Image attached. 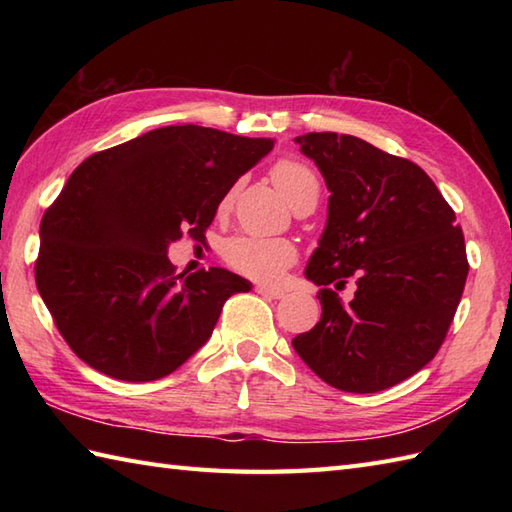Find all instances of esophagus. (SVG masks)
<instances>
[{
  "label": "esophagus",
  "instance_id": "obj_1",
  "mask_svg": "<svg viewBox=\"0 0 512 512\" xmlns=\"http://www.w3.org/2000/svg\"><path fill=\"white\" fill-rule=\"evenodd\" d=\"M255 290L259 292V295H264V297H268V299H281V297H284V290L275 288V286L259 284V286H255Z\"/></svg>",
  "mask_w": 512,
  "mask_h": 512
}]
</instances>
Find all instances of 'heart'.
Listing matches in <instances>:
<instances>
[{
    "mask_svg": "<svg viewBox=\"0 0 512 512\" xmlns=\"http://www.w3.org/2000/svg\"><path fill=\"white\" fill-rule=\"evenodd\" d=\"M273 182L286 195L292 206H297L308 195H319V180L314 171L295 158H281L270 169ZM224 200L222 204H226ZM224 259L237 273L253 279H275L288 266L295 264L297 248L290 239L235 235L224 244Z\"/></svg>",
    "mask_w": 512,
    "mask_h": 512,
    "instance_id": "1",
    "label": "heart"
}]
</instances>
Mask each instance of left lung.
Wrapping results in <instances>:
<instances>
[{"instance_id": "left-lung-1", "label": "left lung", "mask_w": 512, "mask_h": 512, "mask_svg": "<svg viewBox=\"0 0 512 512\" xmlns=\"http://www.w3.org/2000/svg\"><path fill=\"white\" fill-rule=\"evenodd\" d=\"M297 143L332 195L306 268L321 286V321L292 345L336 389L394 387L447 339L469 275L462 228L416 162L347 134L312 132ZM347 278L357 281V292L343 304L335 291Z\"/></svg>"}]
</instances>
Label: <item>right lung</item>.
Returning <instances> with one entry per match:
<instances>
[{"mask_svg":"<svg viewBox=\"0 0 512 512\" xmlns=\"http://www.w3.org/2000/svg\"><path fill=\"white\" fill-rule=\"evenodd\" d=\"M273 140L169 125L85 158L41 217L39 295L70 350L129 383L169 376L209 341L228 297L224 268L184 277L167 246L204 239L217 206Z\"/></svg>","mask_w":512,"mask_h":512,"instance_id":"obj_1","label":"right lung"}]
</instances>
